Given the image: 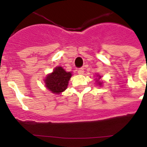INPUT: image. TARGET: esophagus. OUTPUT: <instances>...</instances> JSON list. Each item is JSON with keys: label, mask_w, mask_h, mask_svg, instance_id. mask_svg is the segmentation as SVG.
Wrapping results in <instances>:
<instances>
[{"label": "esophagus", "mask_w": 147, "mask_h": 147, "mask_svg": "<svg viewBox=\"0 0 147 147\" xmlns=\"http://www.w3.org/2000/svg\"><path fill=\"white\" fill-rule=\"evenodd\" d=\"M77 72H78V74H84V68H83V67L79 68V69H78V71H77Z\"/></svg>", "instance_id": "1"}]
</instances>
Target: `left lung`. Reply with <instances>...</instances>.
<instances>
[{
  "instance_id": "8db88e82",
  "label": "left lung",
  "mask_w": 147,
  "mask_h": 147,
  "mask_svg": "<svg viewBox=\"0 0 147 147\" xmlns=\"http://www.w3.org/2000/svg\"><path fill=\"white\" fill-rule=\"evenodd\" d=\"M97 76H98V80H96V82H97V84H98V85H100V86H102V82H101V81H99V80L100 79H101V76H99V75H97Z\"/></svg>"
}]
</instances>
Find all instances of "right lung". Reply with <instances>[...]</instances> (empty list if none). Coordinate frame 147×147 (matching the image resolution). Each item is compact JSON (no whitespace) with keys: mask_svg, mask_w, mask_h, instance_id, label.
<instances>
[{"mask_svg":"<svg viewBox=\"0 0 147 147\" xmlns=\"http://www.w3.org/2000/svg\"><path fill=\"white\" fill-rule=\"evenodd\" d=\"M71 72H67L61 66H57L45 79V86L53 93L59 94L67 89Z\"/></svg>","mask_w":147,"mask_h":147,"instance_id":"right-lung-1","label":"right lung"}]
</instances>
